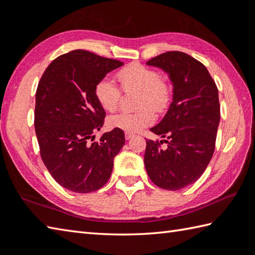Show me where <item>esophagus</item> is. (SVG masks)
I'll return each mask as SVG.
<instances>
[{"instance_id":"esophagus-1","label":"esophagus","mask_w":255,"mask_h":255,"mask_svg":"<svg viewBox=\"0 0 255 255\" xmlns=\"http://www.w3.org/2000/svg\"><path fill=\"white\" fill-rule=\"evenodd\" d=\"M133 136H134V134H133V133H130V132H126V133H125V138H126V140L131 139Z\"/></svg>"}]
</instances>
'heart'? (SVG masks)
<instances>
[{
    "instance_id": "1",
    "label": "heart",
    "mask_w": 255,
    "mask_h": 255,
    "mask_svg": "<svg viewBox=\"0 0 255 255\" xmlns=\"http://www.w3.org/2000/svg\"><path fill=\"white\" fill-rule=\"evenodd\" d=\"M116 78L125 92L140 91L137 107L133 113L123 112L113 115L107 121L108 127L121 129L125 132H137L153 124L155 112H163L172 97L171 86L161 79V74L153 68L139 62L129 63L116 73ZM94 96L103 110L115 112L122 99V90L112 80L101 79L94 86Z\"/></svg>"
}]
</instances>
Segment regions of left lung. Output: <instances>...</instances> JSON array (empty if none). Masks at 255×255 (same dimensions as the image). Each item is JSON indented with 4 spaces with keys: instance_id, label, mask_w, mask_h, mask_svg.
<instances>
[{
    "instance_id": "obj_1",
    "label": "left lung",
    "mask_w": 255,
    "mask_h": 255,
    "mask_svg": "<svg viewBox=\"0 0 255 255\" xmlns=\"http://www.w3.org/2000/svg\"><path fill=\"white\" fill-rule=\"evenodd\" d=\"M147 64L169 73L173 101L150 129L167 140H145L144 166L156 186L178 191L196 182L213 158L220 121L218 89L204 64L187 53L167 51Z\"/></svg>"
}]
</instances>
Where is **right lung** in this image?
I'll list each match as a JSON object with an SVG mask.
<instances>
[{
    "mask_svg": "<svg viewBox=\"0 0 255 255\" xmlns=\"http://www.w3.org/2000/svg\"><path fill=\"white\" fill-rule=\"evenodd\" d=\"M123 64L73 50L56 58L38 83L34 124L40 156L55 181L69 191L95 192L110 180L125 133L114 128L93 142L106 115L94 86Z\"/></svg>",
    "mask_w": 255,
    "mask_h": 255,
    "instance_id": "right-lung-1",
    "label": "right lung"
}]
</instances>
